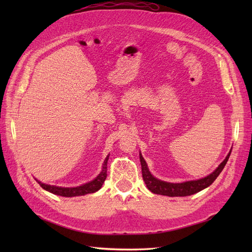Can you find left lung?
<instances>
[{
  "mask_svg": "<svg viewBox=\"0 0 252 252\" xmlns=\"http://www.w3.org/2000/svg\"><path fill=\"white\" fill-rule=\"evenodd\" d=\"M230 154H231V151H229V154L227 155L224 161L218 166V168L213 172H211L210 174H208L207 177L199 179V180H194V181L183 182V183H169V182L158 180L151 174V172L148 169L147 163L144 159L143 156L141 155V151H140V161H141V166H142L143 180L150 191L156 193V194L167 195V196L191 195V194H194L196 192L201 191V190H203L205 188H207L208 186H210L212 184L213 182L216 181V179L219 177V174L224 169L228 158H229V157H230Z\"/></svg>",
  "mask_w": 252,
  "mask_h": 252,
  "instance_id": "left-lung-1",
  "label": "left lung"
}]
</instances>
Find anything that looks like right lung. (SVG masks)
<instances>
[{"label": "right lung", "instance_id": "obj_1", "mask_svg": "<svg viewBox=\"0 0 252 252\" xmlns=\"http://www.w3.org/2000/svg\"><path fill=\"white\" fill-rule=\"evenodd\" d=\"M109 158V155L106 157L105 161L103 163V168L102 171L97 174V177L94 179L93 181H90L88 183H85L81 186L77 187H60V186H55V185H48V184H44V183L35 181L39 183L40 186L46 190V191H49L53 194L61 195V196H66V197H72V196H79V195H85L88 193H94L96 192L97 190H100L101 187L103 186L104 182L106 180V177H107V162Z\"/></svg>", "mask_w": 252, "mask_h": 252}]
</instances>
